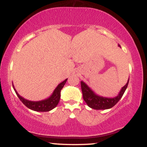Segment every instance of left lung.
Listing matches in <instances>:
<instances>
[{"label": "left lung", "mask_w": 147, "mask_h": 147, "mask_svg": "<svg viewBox=\"0 0 147 147\" xmlns=\"http://www.w3.org/2000/svg\"><path fill=\"white\" fill-rule=\"evenodd\" d=\"M119 46L120 47V45H119ZM129 81V79L126 85L120 90L119 95L114 98H107V97H100V96L95 95L86 84L83 82H81V88H82V94H83V98L87 105L91 109H96V110H105V109H111L113 107L119 102V99L122 98L128 86Z\"/></svg>", "instance_id": "8db88e82"}]
</instances>
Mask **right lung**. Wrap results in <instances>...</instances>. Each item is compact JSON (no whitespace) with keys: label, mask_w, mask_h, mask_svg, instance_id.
<instances>
[{"label":"right lung","mask_w":147,"mask_h":147,"mask_svg":"<svg viewBox=\"0 0 147 147\" xmlns=\"http://www.w3.org/2000/svg\"><path fill=\"white\" fill-rule=\"evenodd\" d=\"M66 81L67 79L59 84L58 86L54 90L53 94L48 99L40 101V102H31V101H28L23 99V97L18 95V92L15 90L14 87L13 86V88H14L15 92H16V95H17L18 98L20 99V100L28 109L35 111H39V112H47V111H51L52 109H53L54 108H55L57 106L61 97V90L63 88L65 84L66 83Z\"/></svg>","instance_id":"obj_1"}]
</instances>
